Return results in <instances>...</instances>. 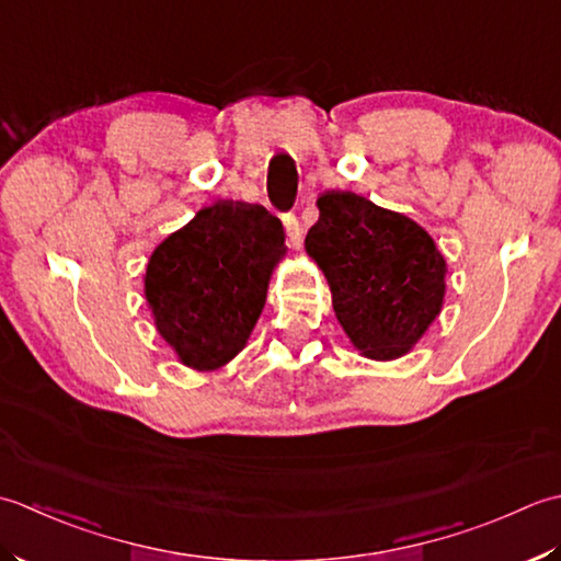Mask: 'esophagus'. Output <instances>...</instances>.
Segmentation results:
<instances>
[{
  "label": "esophagus",
  "mask_w": 561,
  "mask_h": 561,
  "mask_svg": "<svg viewBox=\"0 0 561 561\" xmlns=\"http://www.w3.org/2000/svg\"><path fill=\"white\" fill-rule=\"evenodd\" d=\"M283 225H285V232H288L290 244L295 249L300 247L302 244V225H300V220H297L293 213H288V215H283Z\"/></svg>",
  "instance_id": "obj_1"
}]
</instances>
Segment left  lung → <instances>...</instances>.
Instances as JSON below:
<instances>
[{"label": "left lung", "mask_w": 561, "mask_h": 561, "mask_svg": "<svg viewBox=\"0 0 561 561\" xmlns=\"http://www.w3.org/2000/svg\"><path fill=\"white\" fill-rule=\"evenodd\" d=\"M317 208L305 249L324 271L339 324L363 356H404L443 307L448 268L436 242L351 191H327Z\"/></svg>", "instance_id": "left-lung-1"}]
</instances>
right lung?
Returning <instances> with one entry per match:
<instances>
[{
  "label": "right lung",
  "instance_id": "obj_1",
  "mask_svg": "<svg viewBox=\"0 0 561 561\" xmlns=\"http://www.w3.org/2000/svg\"><path fill=\"white\" fill-rule=\"evenodd\" d=\"M283 256L278 217L234 201L198 210L152 251L145 297L157 331L181 363L208 373L247 346Z\"/></svg>",
  "mask_w": 561,
  "mask_h": 561
}]
</instances>
